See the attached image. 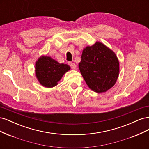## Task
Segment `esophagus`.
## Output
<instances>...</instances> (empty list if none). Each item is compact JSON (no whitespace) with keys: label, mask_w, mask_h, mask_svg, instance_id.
Segmentation results:
<instances>
[{"label":"esophagus","mask_w":149,"mask_h":149,"mask_svg":"<svg viewBox=\"0 0 149 149\" xmlns=\"http://www.w3.org/2000/svg\"><path fill=\"white\" fill-rule=\"evenodd\" d=\"M68 65L70 66V67L71 68H73V69H76V65L74 64V63H72V62H68Z\"/></svg>","instance_id":"1"}]
</instances>
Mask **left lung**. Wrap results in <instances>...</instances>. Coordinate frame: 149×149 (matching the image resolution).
I'll list each match as a JSON object with an SVG mask.
<instances>
[{"instance_id":"left-lung-1","label":"left lung","mask_w":149,"mask_h":149,"mask_svg":"<svg viewBox=\"0 0 149 149\" xmlns=\"http://www.w3.org/2000/svg\"><path fill=\"white\" fill-rule=\"evenodd\" d=\"M78 66L89 88L98 93L111 88L119 76L118 58L101 42H97L83 49Z\"/></svg>"}]
</instances>
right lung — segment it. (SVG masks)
Returning a JSON list of instances; mask_svg holds the SVG:
<instances>
[{"label":"right lung","mask_w":149,"mask_h":149,"mask_svg":"<svg viewBox=\"0 0 149 149\" xmlns=\"http://www.w3.org/2000/svg\"><path fill=\"white\" fill-rule=\"evenodd\" d=\"M70 70L68 65L59 63L51 57L42 56L35 65L36 76L44 87L52 88L57 85L63 74Z\"/></svg>","instance_id":"obj_1"}]
</instances>
